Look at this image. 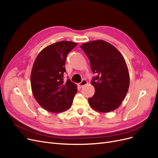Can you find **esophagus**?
<instances>
[{"instance_id":"esophagus-1","label":"esophagus","mask_w":158,"mask_h":158,"mask_svg":"<svg viewBox=\"0 0 158 158\" xmlns=\"http://www.w3.org/2000/svg\"><path fill=\"white\" fill-rule=\"evenodd\" d=\"M87 83V81L85 79H83L81 81V82H80L79 84H78V86L80 87V88H82L83 86H85V85H86Z\"/></svg>"}]
</instances>
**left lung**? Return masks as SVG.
Listing matches in <instances>:
<instances>
[{
    "instance_id": "obj_1",
    "label": "left lung",
    "mask_w": 158,
    "mask_h": 158,
    "mask_svg": "<svg viewBox=\"0 0 158 158\" xmlns=\"http://www.w3.org/2000/svg\"><path fill=\"white\" fill-rule=\"evenodd\" d=\"M81 48L95 74L91 80L95 93L88 99L90 106L101 112L114 110L127 95L130 85L129 72L123 56L114 46L101 40L85 43Z\"/></svg>"
}]
</instances>
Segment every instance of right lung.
<instances>
[{
  "label": "right lung",
  "mask_w": 158,
  "mask_h": 158,
  "mask_svg": "<svg viewBox=\"0 0 158 158\" xmlns=\"http://www.w3.org/2000/svg\"><path fill=\"white\" fill-rule=\"evenodd\" d=\"M77 44L61 41L45 48L35 59L31 73V87L35 100L44 109L61 112L69 109L77 92L67 79L65 64L67 55Z\"/></svg>",
  "instance_id": "obj_1"
}]
</instances>
